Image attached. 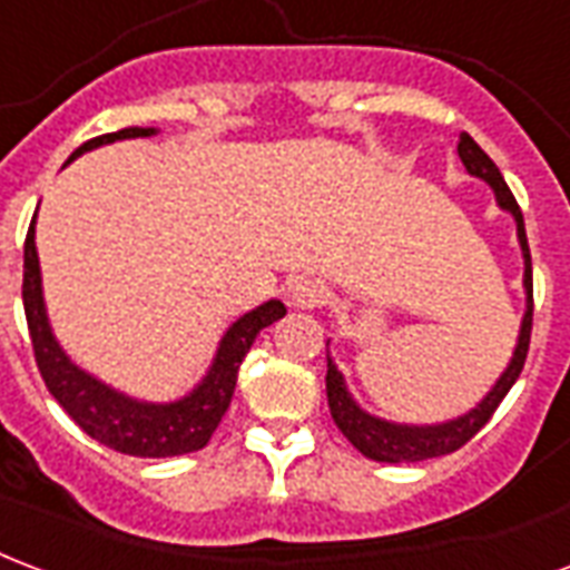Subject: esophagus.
Listing matches in <instances>:
<instances>
[{
    "mask_svg": "<svg viewBox=\"0 0 570 570\" xmlns=\"http://www.w3.org/2000/svg\"><path fill=\"white\" fill-rule=\"evenodd\" d=\"M328 289L314 277H302L296 284L286 289V302L289 307H302V311H314V307L326 305Z\"/></svg>",
    "mask_w": 570,
    "mask_h": 570,
    "instance_id": "obj_1",
    "label": "esophagus"
}]
</instances>
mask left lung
Returning <instances> with one entry per match:
<instances>
[{
    "label": "left lung",
    "instance_id": "1",
    "mask_svg": "<svg viewBox=\"0 0 570 570\" xmlns=\"http://www.w3.org/2000/svg\"><path fill=\"white\" fill-rule=\"evenodd\" d=\"M459 159L471 178H480L483 184L492 187L495 202L501 210H508L513 223H517V242L522 250V289H525V314H522L520 335H517V347L510 356L508 368L501 371L499 381L492 383V390L480 399L471 411L462 416H453L446 423L435 425H404V423H390L381 416L368 414L353 392L347 390V381L338 371V365L328 356V371H326V395H328V411L332 420L338 425L350 444L360 450L362 456L374 459V462H423V459H435L453 453L462 444H468L471 438L478 435L480 429L489 423V416L495 414V407L501 399L508 395L510 386L520 377L522 365H525V353H529V338H532V253H529V242H525V223H522V210L513 199V193L508 189L501 171L495 163L489 159L480 145L468 132L459 135ZM328 347V344H326Z\"/></svg>",
    "mask_w": 570,
    "mask_h": 570
}]
</instances>
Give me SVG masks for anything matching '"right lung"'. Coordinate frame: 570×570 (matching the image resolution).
Masks as SVG:
<instances>
[{
    "label": "right lung",
    "instance_id": "obj_1",
    "mask_svg": "<svg viewBox=\"0 0 570 570\" xmlns=\"http://www.w3.org/2000/svg\"><path fill=\"white\" fill-rule=\"evenodd\" d=\"M159 129L154 126H129L120 132L99 135L78 147L69 156V163L96 147L126 141V138H150ZM23 311H27L38 371H41L50 395L62 404V411L99 444L111 446L126 456L141 459L184 456V453H196L208 444L214 429L220 425L223 414L229 407L232 392L238 383V368H242L247 350L253 347V341L265 326H272L274 320L286 314L284 302H277V298H268L259 307L242 314L223 332L210 368L187 395H180L175 402L132 399L99 377H92L81 365H75L53 335L48 305H45V286H41V265H38L36 220L29 226L27 244H23Z\"/></svg>",
    "mask_w": 570,
    "mask_h": 570
}]
</instances>
